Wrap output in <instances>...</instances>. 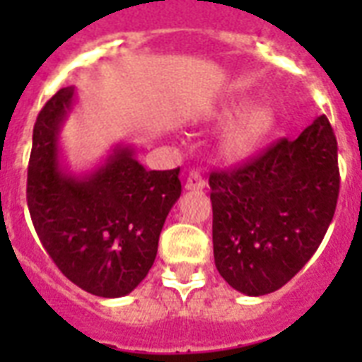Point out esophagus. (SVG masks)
Returning <instances> with one entry per match:
<instances>
[{"instance_id":"obj_1","label":"esophagus","mask_w":362,"mask_h":362,"mask_svg":"<svg viewBox=\"0 0 362 362\" xmlns=\"http://www.w3.org/2000/svg\"><path fill=\"white\" fill-rule=\"evenodd\" d=\"M204 187V178L199 173L192 170L189 175H187L186 180V189H203Z\"/></svg>"}]
</instances>
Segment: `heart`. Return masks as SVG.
Listing matches in <instances>:
<instances>
[{
  "label": "heart",
  "instance_id": "obj_1",
  "mask_svg": "<svg viewBox=\"0 0 362 362\" xmlns=\"http://www.w3.org/2000/svg\"><path fill=\"white\" fill-rule=\"evenodd\" d=\"M235 121L238 124L227 133L223 150L227 158L242 159L255 152L261 142L270 135V131L274 129L276 116L269 107L252 109L250 101H238L220 115L221 127H229Z\"/></svg>",
  "mask_w": 362,
  "mask_h": 362
}]
</instances>
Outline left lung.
Listing matches in <instances>:
<instances>
[{"label": "left lung", "instance_id": "1", "mask_svg": "<svg viewBox=\"0 0 362 362\" xmlns=\"http://www.w3.org/2000/svg\"><path fill=\"white\" fill-rule=\"evenodd\" d=\"M216 269L259 297L286 286L320 247L337 210V136L317 116L297 139L210 175Z\"/></svg>", "mask_w": 362, "mask_h": 362}]
</instances>
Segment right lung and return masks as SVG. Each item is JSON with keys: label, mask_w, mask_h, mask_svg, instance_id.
I'll list each match as a JSON object with an SVG mask.
<instances>
[{"label": "right lung", "mask_w": 362, "mask_h": 362, "mask_svg": "<svg viewBox=\"0 0 362 362\" xmlns=\"http://www.w3.org/2000/svg\"><path fill=\"white\" fill-rule=\"evenodd\" d=\"M75 103L62 88L37 116L28 165V209L56 267L84 291L131 293L152 269L159 233L182 193L178 173L146 170L133 146H116L98 169L76 176L59 161V133Z\"/></svg>", "instance_id": "add662e5"}]
</instances>
